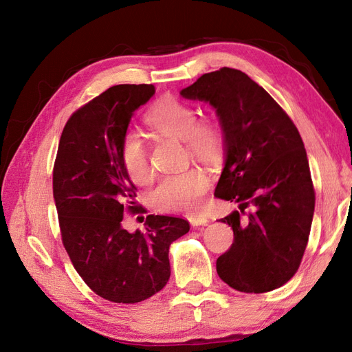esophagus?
<instances>
[{
  "label": "esophagus",
  "mask_w": 352,
  "mask_h": 352,
  "mask_svg": "<svg viewBox=\"0 0 352 352\" xmlns=\"http://www.w3.org/2000/svg\"><path fill=\"white\" fill-rule=\"evenodd\" d=\"M188 220H189V223L192 226H206L207 223H208V219L206 217V216H198V214H194V216H189L188 217Z\"/></svg>",
  "instance_id": "obj_1"
}]
</instances>
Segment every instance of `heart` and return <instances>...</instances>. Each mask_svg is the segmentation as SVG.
<instances>
[{"label":"heart","mask_w":352,"mask_h":352,"mask_svg":"<svg viewBox=\"0 0 352 352\" xmlns=\"http://www.w3.org/2000/svg\"><path fill=\"white\" fill-rule=\"evenodd\" d=\"M145 123L160 135L182 140L189 154L201 162L212 163L221 154L225 142L221 124L212 119H198L192 105L172 95H166L151 105L145 114ZM120 160L126 173L136 185L151 184L153 167L140 133L124 132L120 141ZM207 188V175L201 168L190 167L160 180L151 201L163 212H192L204 202Z\"/></svg>","instance_id":"heart-1"}]
</instances>
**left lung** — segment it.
Wrapping results in <instances>:
<instances>
[{"instance_id": "left-lung-1", "label": "left lung", "mask_w": 352, "mask_h": 352, "mask_svg": "<svg viewBox=\"0 0 352 352\" xmlns=\"http://www.w3.org/2000/svg\"><path fill=\"white\" fill-rule=\"evenodd\" d=\"M182 97L216 109L226 164L214 197L238 204L220 219L233 243L217 258L223 282L241 292L280 287L300 269L310 236L316 192L302 138L270 94L241 70L202 74Z\"/></svg>"}]
</instances>
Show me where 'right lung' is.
Instances as JSON below:
<instances>
[{"instance_id":"add662e5","label":"right lung","mask_w":352,"mask_h":352,"mask_svg":"<svg viewBox=\"0 0 352 352\" xmlns=\"http://www.w3.org/2000/svg\"><path fill=\"white\" fill-rule=\"evenodd\" d=\"M153 85H116L74 111L63 129L52 168L61 242L89 289L111 302L135 304L162 291L170 278L168 247L189 230L173 216L145 219V233L122 228L140 212L136 186L120 160V141Z\"/></svg>"}]
</instances>
